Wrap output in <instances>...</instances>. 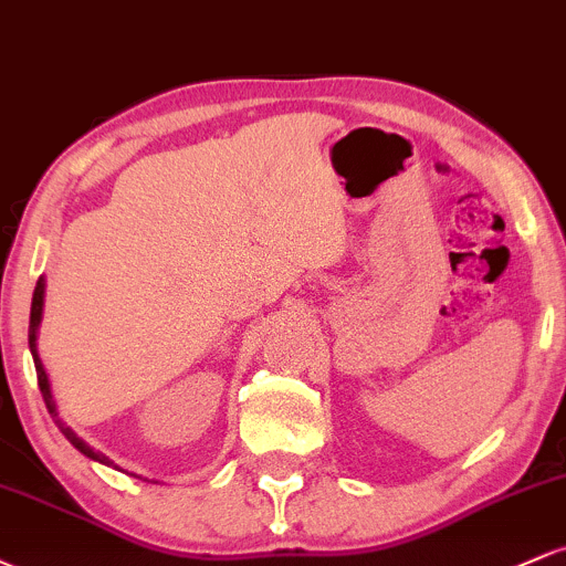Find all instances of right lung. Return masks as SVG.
Listing matches in <instances>:
<instances>
[{
	"label": "right lung",
	"mask_w": 566,
	"mask_h": 566,
	"mask_svg": "<svg viewBox=\"0 0 566 566\" xmlns=\"http://www.w3.org/2000/svg\"><path fill=\"white\" fill-rule=\"evenodd\" d=\"M42 308H44V279L39 276L36 287H34V297H31V319H29V348H31V356H34V367H36V380H39V391H42V399L44 405H48V412L53 415V420L57 423V428H61V433L66 437L71 444L76 447L82 454H87L90 460H97V463L103 465H114L112 460L106 458V454L95 452L93 447L84 444V441L76 437L71 428L63 423L61 418H57V407H55V399H53V391H50V380H48V373H44V365L42 359H39V350H36V329H39V322H42Z\"/></svg>",
	"instance_id": "right-lung-1"
}]
</instances>
